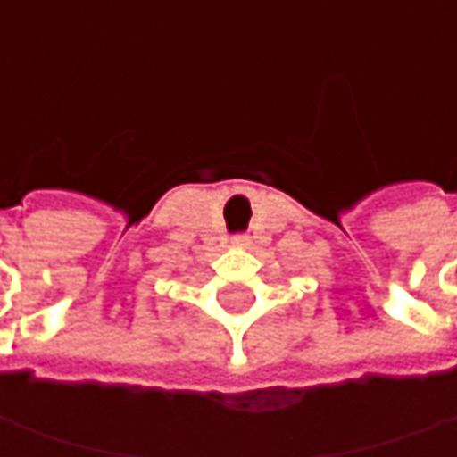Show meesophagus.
<instances>
[{
  "label": "esophagus",
  "instance_id": "obj_1",
  "mask_svg": "<svg viewBox=\"0 0 457 457\" xmlns=\"http://www.w3.org/2000/svg\"><path fill=\"white\" fill-rule=\"evenodd\" d=\"M231 244H234V246H249V244H252V238L246 237V234H238V237L231 238Z\"/></svg>",
  "mask_w": 457,
  "mask_h": 457
}]
</instances>
